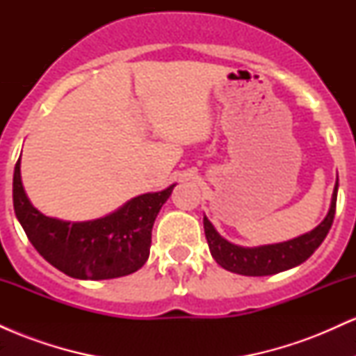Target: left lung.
I'll return each mask as SVG.
<instances>
[{
	"label": "left lung",
	"mask_w": 356,
	"mask_h": 356,
	"mask_svg": "<svg viewBox=\"0 0 356 356\" xmlns=\"http://www.w3.org/2000/svg\"><path fill=\"white\" fill-rule=\"evenodd\" d=\"M337 194L338 181L333 191L332 207H330L328 214L320 226L296 239L280 244H269V246L241 248L231 244L229 241L220 238L214 226L209 222V219L204 218V232H206L211 254L216 259V263L220 264L224 269L244 276H268L295 268L298 264L305 263L325 241L334 219Z\"/></svg>",
	"instance_id": "obj_1"
}]
</instances>
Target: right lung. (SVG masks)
Returning <instances> with one entry per match:
<instances>
[{
	"instance_id": "add662e5",
	"label": "right lung",
	"mask_w": 356,
	"mask_h": 356,
	"mask_svg": "<svg viewBox=\"0 0 356 356\" xmlns=\"http://www.w3.org/2000/svg\"><path fill=\"white\" fill-rule=\"evenodd\" d=\"M174 186L134 197L113 214L88 222H67L36 211L24 194L19 159L13 175V206L36 251L51 266L76 280H112L145 264L152 226Z\"/></svg>"
}]
</instances>
